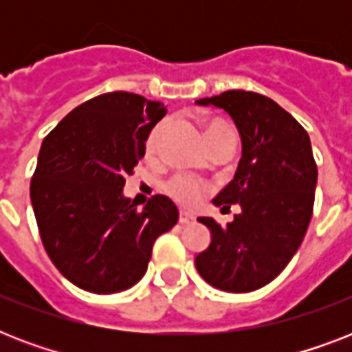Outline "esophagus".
<instances>
[{"label": "esophagus", "mask_w": 352, "mask_h": 352, "mask_svg": "<svg viewBox=\"0 0 352 352\" xmlns=\"http://www.w3.org/2000/svg\"><path fill=\"white\" fill-rule=\"evenodd\" d=\"M193 221H195V217L192 214H188V212H181V215H179V223L181 225H190Z\"/></svg>", "instance_id": "34e87169"}]
</instances>
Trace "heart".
<instances>
[{"instance_id": "b5f03b06", "label": "heart", "mask_w": 352, "mask_h": 352, "mask_svg": "<svg viewBox=\"0 0 352 352\" xmlns=\"http://www.w3.org/2000/svg\"><path fill=\"white\" fill-rule=\"evenodd\" d=\"M168 122H159L157 126L151 127V131L148 133L146 137V142H144V148H146V153L155 155L157 148H159L160 138H162V133H164ZM204 131H206V138H208V144L217 140V138L225 137V135H230L232 127L226 124L225 120L221 118H212V120L206 122L204 126ZM204 192H206V186L203 182L195 181V179H190V177L179 175L173 177L166 184V193L170 195L171 199H175L177 203L182 204V206H195L199 204V201L203 199Z\"/></svg>"}]
</instances>
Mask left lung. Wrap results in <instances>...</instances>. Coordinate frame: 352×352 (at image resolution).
Returning <instances> with one entry per match:
<instances>
[{"label":"left lung","mask_w":352,"mask_h":352,"mask_svg":"<svg viewBox=\"0 0 352 352\" xmlns=\"http://www.w3.org/2000/svg\"><path fill=\"white\" fill-rule=\"evenodd\" d=\"M197 104L230 115L243 157L234 181L214 199L223 212L232 204L241 212L226 226L199 217L212 243L195 257V267L215 289L252 292L278 278L307 234L318 181L311 138L290 113L259 93L232 89Z\"/></svg>","instance_id":"left-lung-1"}]
</instances>
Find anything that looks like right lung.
I'll use <instances>...</instances> for the list:
<instances>
[{"label":"right lung","mask_w":352,"mask_h":352,"mask_svg":"<svg viewBox=\"0 0 352 352\" xmlns=\"http://www.w3.org/2000/svg\"><path fill=\"white\" fill-rule=\"evenodd\" d=\"M164 115L159 102L115 91L74 107L41 142L30 179L36 223L47 256L80 289L115 294L138 283L155 239L179 221L166 195L142 212L122 195Z\"/></svg>","instance_id":"add662e5"}]
</instances>
